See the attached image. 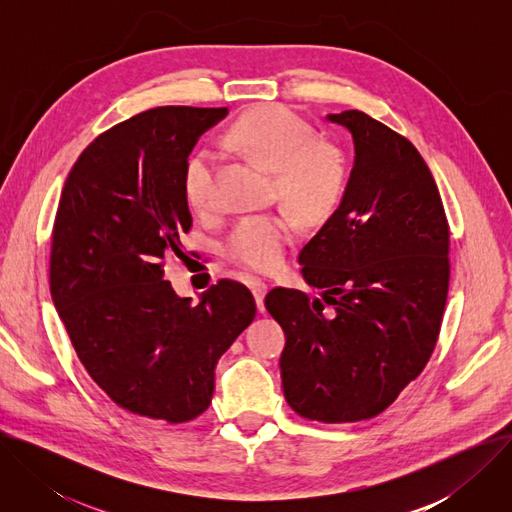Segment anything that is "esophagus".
Returning <instances> with one entry per match:
<instances>
[{"mask_svg": "<svg viewBox=\"0 0 512 512\" xmlns=\"http://www.w3.org/2000/svg\"><path fill=\"white\" fill-rule=\"evenodd\" d=\"M251 291L255 296V302H257V310L263 312L265 306H263V298L267 294V283H263L261 279H251Z\"/></svg>", "mask_w": 512, "mask_h": 512, "instance_id": "34e87169", "label": "esophagus"}]
</instances>
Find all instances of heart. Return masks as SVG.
<instances>
[{"label":"heart","instance_id":"heart-1","mask_svg":"<svg viewBox=\"0 0 512 512\" xmlns=\"http://www.w3.org/2000/svg\"><path fill=\"white\" fill-rule=\"evenodd\" d=\"M225 150L239 152L273 170L275 192L308 225L324 223L342 202L346 162L336 143L312 137L310 127L281 105L259 107L239 117L221 137ZM188 206L202 214L214 202V170L206 154L194 156L182 178ZM294 237L283 212L243 216L225 241V255L253 271L281 265Z\"/></svg>","mask_w":512,"mask_h":512}]
</instances>
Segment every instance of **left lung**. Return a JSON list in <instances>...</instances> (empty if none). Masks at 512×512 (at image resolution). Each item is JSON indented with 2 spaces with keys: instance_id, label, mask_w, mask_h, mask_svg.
<instances>
[{
  "instance_id": "1",
  "label": "left lung",
  "mask_w": 512,
  "mask_h": 512,
  "mask_svg": "<svg viewBox=\"0 0 512 512\" xmlns=\"http://www.w3.org/2000/svg\"><path fill=\"white\" fill-rule=\"evenodd\" d=\"M328 121L352 133L354 166L338 210L300 253L322 300L275 287L265 308L285 332L287 405L312 421L352 423L383 413L425 369L448 300L450 227L407 137L356 109Z\"/></svg>"
}]
</instances>
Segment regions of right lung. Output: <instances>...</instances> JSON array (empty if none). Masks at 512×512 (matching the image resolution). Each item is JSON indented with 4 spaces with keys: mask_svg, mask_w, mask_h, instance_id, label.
Wrapping results in <instances>:
<instances>
[{
    "mask_svg": "<svg viewBox=\"0 0 512 512\" xmlns=\"http://www.w3.org/2000/svg\"><path fill=\"white\" fill-rule=\"evenodd\" d=\"M227 107H156L101 133L72 166L56 210L50 294L89 377L119 407L184 423L210 405L214 367L253 322L237 281L198 306L164 279L192 214L182 178L198 137Z\"/></svg>",
    "mask_w": 512,
    "mask_h": 512,
    "instance_id": "add662e5",
    "label": "right lung"
}]
</instances>
